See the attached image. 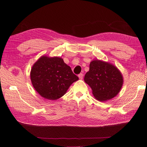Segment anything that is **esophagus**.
<instances>
[{"label": "esophagus", "mask_w": 147, "mask_h": 147, "mask_svg": "<svg viewBox=\"0 0 147 147\" xmlns=\"http://www.w3.org/2000/svg\"><path fill=\"white\" fill-rule=\"evenodd\" d=\"M78 78L80 79V80H82V79H83V75L82 74H78Z\"/></svg>", "instance_id": "1"}]
</instances>
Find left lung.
<instances>
[{
	"label": "left lung",
	"mask_w": 147,
	"mask_h": 147,
	"mask_svg": "<svg viewBox=\"0 0 147 147\" xmlns=\"http://www.w3.org/2000/svg\"><path fill=\"white\" fill-rule=\"evenodd\" d=\"M84 81L91 87L95 99L103 102L117 96L122 87L124 78L116 66L97 59L90 62Z\"/></svg>",
	"instance_id": "left-lung-1"
}]
</instances>
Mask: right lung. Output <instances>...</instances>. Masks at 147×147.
Segmentation results:
<instances>
[{
  "label": "right lung",
  "instance_id": "obj_1",
  "mask_svg": "<svg viewBox=\"0 0 147 147\" xmlns=\"http://www.w3.org/2000/svg\"><path fill=\"white\" fill-rule=\"evenodd\" d=\"M30 78L38 94L49 100H56L64 96L70 86L78 80L63 59L45 55L32 66Z\"/></svg>",
  "mask_w": 147,
  "mask_h": 147
}]
</instances>
